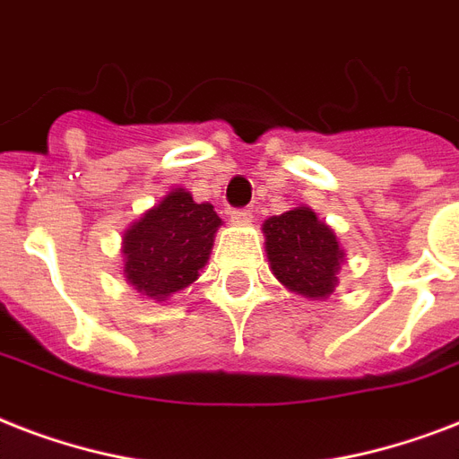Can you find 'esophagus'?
<instances>
[{
	"label": "esophagus",
	"instance_id": "obj_1",
	"mask_svg": "<svg viewBox=\"0 0 459 459\" xmlns=\"http://www.w3.org/2000/svg\"><path fill=\"white\" fill-rule=\"evenodd\" d=\"M230 221L238 223V226H250L252 223L250 209H233V212H230Z\"/></svg>",
	"mask_w": 459,
	"mask_h": 459
}]
</instances>
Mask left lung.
Wrapping results in <instances>:
<instances>
[{
    "label": "left lung",
    "instance_id": "1",
    "mask_svg": "<svg viewBox=\"0 0 459 459\" xmlns=\"http://www.w3.org/2000/svg\"><path fill=\"white\" fill-rule=\"evenodd\" d=\"M269 269L283 286L307 300H326L338 286L345 250L335 230L300 204L262 223Z\"/></svg>",
    "mask_w": 459,
    "mask_h": 459
}]
</instances>
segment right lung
Segmentation results:
<instances>
[{
    "label": "right lung",
    "mask_w": 459,
    "mask_h": 459,
    "mask_svg": "<svg viewBox=\"0 0 459 459\" xmlns=\"http://www.w3.org/2000/svg\"><path fill=\"white\" fill-rule=\"evenodd\" d=\"M221 219L209 202L171 187L124 230V279L143 298L166 302L197 281L214 247Z\"/></svg>",
    "instance_id": "obj_1"
}]
</instances>
